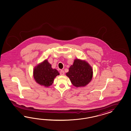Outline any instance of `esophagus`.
I'll list each match as a JSON object with an SVG mask.
<instances>
[{
  "mask_svg": "<svg viewBox=\"0 0 131 131\" xmlns=\"http://www.w3.org/2000/svg\"><path fill=\"white\" fill-rule=\"evenodd\" d=\"M60 74L61 75H64V71H62V70H61L60 72Z\"/></svg>",
  "mask_w": 131,
  "mask_h": 131,
  "instance_id": "1",
  "label": "esophagus"
}]
</instances>
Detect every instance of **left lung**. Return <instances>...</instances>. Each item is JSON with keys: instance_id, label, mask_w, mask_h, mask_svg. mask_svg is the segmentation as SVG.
<instances>
[{"instance_id": "8db88e82", "label": "left lung", "mask_w": 131, "mask_h": 131, "mask_svg": "<svg viewBox=\"0 0 131 131\" xmlns=\"http://www.w3.org/2000/svg\"><path fill=\"white\" fill-rule=\"evenodd\" d=\"M66 74L73 86L84 87L91 82L93 71L90 65L85 60L76 59Z\"/></svg>"}]
</instances>
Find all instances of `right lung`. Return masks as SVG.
<instances>
[{"instance_id": "add662e5", "label": "right lung", "mask_w": 131, "mask_h": 131, "mask_svg": "<svg viewBox=\"0 0 131 131\" xmlns=\"http://www.w3.org/2000/svg\"><path fill=\"white\" fill-rule=\"evenodd\" d=\"M59 75V71L52 68L48 60L37 64L33 71V76L36 82L45 87L51 86L56 77Z\"/></svg>"}]
</instances>
